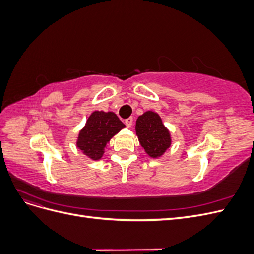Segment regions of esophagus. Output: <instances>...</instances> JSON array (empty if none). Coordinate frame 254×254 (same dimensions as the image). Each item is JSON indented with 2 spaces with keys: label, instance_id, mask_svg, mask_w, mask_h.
Segmentation results:
<instances>
[{
  "label": "esophagus",
  "instance_id": "esophagus-1",
  "mask_svg": "<svg viewBox=\"0 0 254 254\" xmlns=\"http://www.w3.org/2000/svg\"><path fill=\"white\" fill-rule=\"evenodd\" d=\"M132 123H133V119L132 118H128L125 120V124L127 127H131L132 126Z\"/></svg>",
  "mask_w": 254,
  "mask_h": 254
}]
</instances>
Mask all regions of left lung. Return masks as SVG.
<instances>
[{"instance_id":"obj_1","label":"left lung","mask_w":254,"mask_h":254,"mask_svg":"<svg viewBox=\"0 0 254 254\" xmlns=\"http://www.w3.org/2000/svg\"><path fill=\"white\" fill-rule=\"evenodd\" d=\"M135 131L140 144L152 158L162 156L171 146V135L156 112L147 111L135 123Z\"/></svg>"}]
</instances>
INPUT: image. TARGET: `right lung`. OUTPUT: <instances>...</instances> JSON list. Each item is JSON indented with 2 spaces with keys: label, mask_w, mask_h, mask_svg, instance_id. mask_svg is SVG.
<instances>
[{
  "label": "right lung",
  "mask_w": 254,
  "mask_h": 254,
  "mask_svg": "<svg viewBox=\"0 0 254 254\" xmlns=\"http://www.w3.org/2000/svg\"><path fill=\"white\" fill-rule=\"evenodd\" d=\"M125 127L113 112L94 111L79 132L77 147L91 158L99 160L111 137Z\"/></svg>",
  "instance_id": "add662e5"
}]
</instances>
